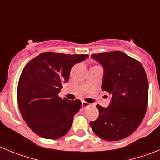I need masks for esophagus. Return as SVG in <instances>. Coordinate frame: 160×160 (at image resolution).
Wrapping results in <instances>:
<instances>
[{
    "label": "esophagus",
    "mask_w": 160,
    "mask_h": 160,
    "mask_svg": "<svg viewBox=\"0 0 160 160\" xmlns=\"http://www.w3.org/2000/svg\"><path fill=\"white\" fill-rule=\"evenodd\" d=\"M81 103H82V107H83V108H87V107H88V106H90V103H88V102H86V101H84V100H83V101L81 102Z\"/></svg>",
    "instance_id": "1"
}]
</instances>
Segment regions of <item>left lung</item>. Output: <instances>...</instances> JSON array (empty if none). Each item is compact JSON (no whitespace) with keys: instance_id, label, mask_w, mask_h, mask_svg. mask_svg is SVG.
<instances>
[{"instance_id":"left-lung-1","label":"left lung","mask_w":160,"mask_h":160,"mask_svg":"<svg viewBox=\"0 0 160 160\" xmlns=\"http://www.w3.org/2000/svg\"><path fill=\"white\" fill-rule=\"evenodd\" d=\"M103 68L102 90L112 96L110 104H97L99 117L90 122L93 132L107 141L132 135L143 120L148 107V80L143 65L120 51L92 54Z\"/></svg>"}]
</instances>
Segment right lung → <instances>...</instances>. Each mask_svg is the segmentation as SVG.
<instances>
[{"label":"right lung","instance_id":"right-lung-1","mask_svg":"<svg viewBox=\"0 0 160 160\" xmlns=\"http://www.w3.org/2000/svg\"><path fill=\"white\" fill-rule=\"evenodd\" d=\"M88 57L46 52L24 66L17 86L18 107L27 125L39 136L57 139L69 131L81 102L62 99L58 94L72 68Z\"/></svg>","mask_w":160,"mask_h":160}]
</instances>
